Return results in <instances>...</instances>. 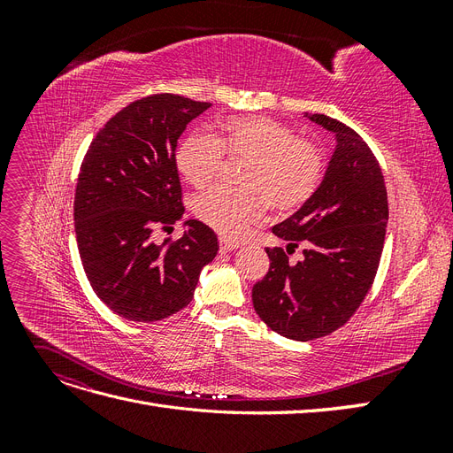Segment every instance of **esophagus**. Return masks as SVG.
<instances>
[{
	"label": "esophagus",
	"mask_w": 453,
	"mask_h": 453,
	"mask_svg": "<svg viewBox=\"0 0 453 453\" xmlns=\"http://www.w3.org/2000/svg\"><path fill=\"white\" fill-rule=\"evenodd\" d=\"M219 245H221V251L228 253V251H234L240 248V242H234V240H228V238H221L219 240Z\"/></svg>",
	"instance_id": "esophagus-1"
}]
</instances>
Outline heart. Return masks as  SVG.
Here are the masks:
<instances>
[{
	"instance_id": "obj_1",
	"label": "heart",
	"mask_w": 453,
	"mask_h": 453,
	"mask_svg": "<svg viewBox=\"0 0 453 453\" xmlns=\"http://www.w3.org/2000/svg\"><path fill=\"white\" fill-rule=\"evenodd\" d=\"M223 157L245 160L240 185L248 190L213 187L195 200V215L221 236L240 238L272 210L289 213L311 198L323 173L319 149L298 140L293 128L268 117H232L210 138L188 134L177 145L175 166L196 188L221 172Z\"/></svg>"
}]
</instances>
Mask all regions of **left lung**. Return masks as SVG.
<instances>
[{"label": "left lung", "mask_w": 453, "mask_h": 453, "mask_svg": "<svg viewBox=\"0 0 453 453\" xmlns=\"http://www.w3.org/2000/svg\"><path fill=\"white\" fill-rule=\"evenodd\" d=\"M304 117L333 132L336 147L318 190L272 232L287 252L303 244L305 260L291 265L281 248H266L268 273L253 285L258 318L298 342L331 334L361 306L389 217L381 168L361 135L326 115Z\"/></svg>", "instance_id": "left-lung-1"}]
</instances>
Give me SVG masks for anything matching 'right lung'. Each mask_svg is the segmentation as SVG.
Returning <instances> with one entry per match:
<instances>
[{
    "mask_svg": "<svg viewBox=\"0 0 453 453\" xmlns=\"http://www.w3.org/2000/svg\"><path fill=\"white\" fill-rule=\"evenodd\" d=\"M211 104L177 94L135 100L96 134L75 188L79 255L94 293L128 321H160L195 296L200 272L219 251L196 219L180 240L153 242L185 213L177 140Z\"/></svg>",
    "mask_w": 453,
    "mask_h": 453,
    "instance_id": "1",
    "label": "right lung"
}]
</instances>
